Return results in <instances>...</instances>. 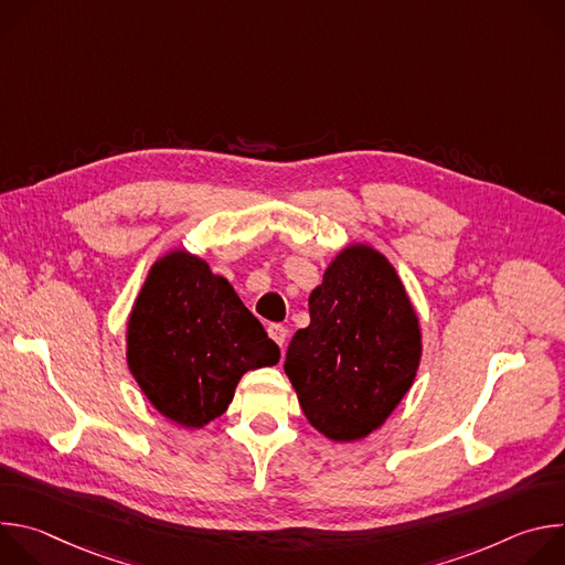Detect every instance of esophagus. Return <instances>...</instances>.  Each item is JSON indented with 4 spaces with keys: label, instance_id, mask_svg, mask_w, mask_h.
Here are the masks:
<instances>
[{
    "label": "esophagus",
    "instance_id": "esophagus-1",
    "mask_svg": "<svg viewBox=\"0 0 565 565\" xmlns=\"http://www.w3.org/2000/svg\"><path fill=\"white\" fill-rule=\"evenodd\" d=\"M268 335H270L273 342H277V344L284 349L286 338H288V329L281 327V324H270V327H268Z\"/></svg>",
    "mask_w": 565,
    "mask_h": 565
}]
</instances>
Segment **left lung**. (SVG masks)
<instances>
[{
  "mask_svg": "<svg viewBox=\"0 0 565 565\" xmlns=\"http://www.w3.org/2000/svg\"><path fill=\"white\" fill-rule=\"evenodd\" d=\"M310 324L286 351L308 423L335 443L366 438L414 384L423 335L388 259L371 246L344 248L308 297Z\"/></svg>",
  "mask_w": 565,
  "mask_h": 565,
  "instance_id": "8db88e82",
  "label": "left lung"
}]
</instances>
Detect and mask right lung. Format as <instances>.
I'll return each instance as SVG.
<instances>
[{
    "label": "right lung",
    "instance_id": "1",
    "mask_svg": "<svg viewBox=\"0 0 565 565\" xmlns=\"http://www.w3.org/2000/svg\"><path fill=\"white\" fill-rule=\"evenodd\" d=\"M279 362V347L227 279L188 250L160 257L127 321V364L158 414L201 429L218 418L246 371Z\"/></svg>",
    "mask_w": 565,
    "mask_h": 565
}]
</instances>
